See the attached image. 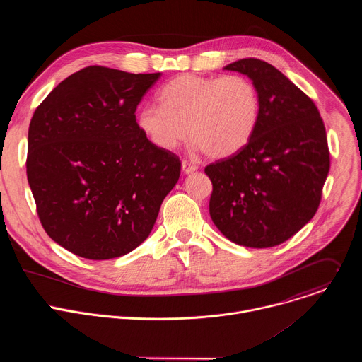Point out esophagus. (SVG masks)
<instances>
[{"label": "esophagus", "instance_id": "34e87169", "mask_svg": "<svg viewBox=\"0 0 362 362\" xmlns=\"http://www.w3.org/2000/svg\"><path fill=\"white\" fill-rule=\"evenodd\" d=\"M182 170H183L185 175H190V173H193V172L197 170V166L193 165V163H190V162H187V160H183V162H182Z\"/></svg>", "mask_w": 362, "mask_h": 362}]
</instances>
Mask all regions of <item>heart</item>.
Listing matches in <instances>:
<instances>
[{"label":"heart","instance_id":"1","mask_svg":"<svg viewBox=\"0 0 362 362\" xmlns=\"http://www.w3.org/2000/svg\"><path fill=\"white\" fill-rule=\"evenodd\" d=\"M158 105L137 113V126L159 148L173 150L189 132L194 147L211 158H228L255 133L261 100L253 81L240 74L204 77L180 74L158 91Z\"/></svg>","mask_w":362,"mask_h":362}]
</instances>
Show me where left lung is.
<instances>
[{
    "label": "left lung",
    "instance_id": "left-lung-1",
    "mask_svg": "<svg viewBox=\"0 0 362 362\" xmlns=\"http://www.w3.org/2000/svg\"><path fill=\"white\" fill-rule=\"evenodd\" d=\"M225 70L253 81L261 109L249 143L204 168L211 218L233 243L276 246L317 214L329 172L325 126L315 103L269 63L242 59Z\"/></svg>",
    "mask_w": 362,
    "mask_h": 362
}]
</instances>
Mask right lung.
Listing matches in <instances>:
<instances>
[{
  "mask_svg": "<svg viewBox=\"0 0 362 362\" xmlns=\"http://www.w3.org/2000/svg\"><path fill=\"white\" fill-rule=\"evenodd\" d=\"M160 76L88 66L33 115L25 165L37 215L77 256L103 261L136 249L179 180V158L151 144L134 115Z\"/></svg>",
  "mask_w": 362,
  "mask_h": 362,
  "instance_id": "1",
  "label": "right lung"
}]
</instances>
